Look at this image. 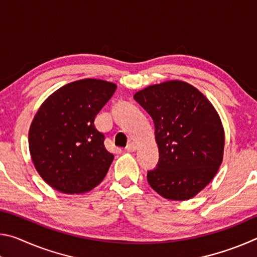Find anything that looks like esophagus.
<instances>
[{"mask_svg": "<svg viewBox=\"0 0 257 257\" xmlns=\"http://www.w3.org/2000/svg\"><path fill=\"white\" fill-rule=\"evenodd\" d=\"M125 150H127L128 152H134V151H136V150H137V145H136V143L130 142L129 144L127 145V147H125Z\"/></svg>", "mask_w": 257, "mask_h": 257, "instance_id": "34e87169", "label": "esophagus"}]
</instances>
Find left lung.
Listing matches in <instances>:
<instances>
[{
  "instance_id": "8db88e82",
  "label": "left lung",
  "mask_w": 257,
  "mask_h": 257,
  "mask_svg": "<svg viewBox=\"0 0 257 257\" xmlns=\"http://www.w3.org/2000/svg\"><path fill=\"white\" fill-rule=\"evenodd\" d=\"M134 98L152 116L160 161L147 172L150 186L171 201H187L210 184L223 161L224 129L219 113L193 85L168 80Z\"/></svg>"
}]
</instances>
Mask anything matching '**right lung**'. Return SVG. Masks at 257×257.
<instances>
[{"instance_id": "obj_1", "label": "right lung", "mask_w": 257, "mask_h": 257, "mask_svg": "<svg viewBox=\"0 0 257 257\" xmlns=\"http://www.w3.org/2000/svg\"><path fill=\"white\" fill-rule=\"evenodd\" d=\"M113 82L86 78L60 87L38 108L28 133L34 167L63 194H84L99 185L114 155L94 120L115 92Z\"/></svg>"}]
</instances>
